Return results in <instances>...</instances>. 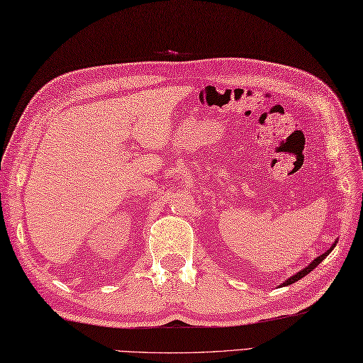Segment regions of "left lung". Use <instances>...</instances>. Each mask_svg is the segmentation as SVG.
<instances>
[{
    "label": "left lung",
    "mask_w": 363,
    "mask_h": 363,
    "mask_svg": "<svg viewBox=\"0 0 363 363\" xmlns=\"http://www.w3.org/2000/svg\"><path fill=\"white\" fill-rule=\"evenodd\" d=\"M335 245H337V240L333 243V246H330V248L326 251V252H323L321 254V256H318V257H315V260H312L311 262V264L309 265H307L304 269H301V272H298L296 274H293L291 277H289V279L287 281H285V282H282L281 284V287H285V285H290V284H295L296 281H299L301 279V277H304V276H307V274H309L311 272H312V269L313 268H317L320 264H321V262L323 260H325L328 256H329V254H330V251H333L334 248H335Z\"/></svg>",
    "instance_id": "obj_1"
}]
</instances>
